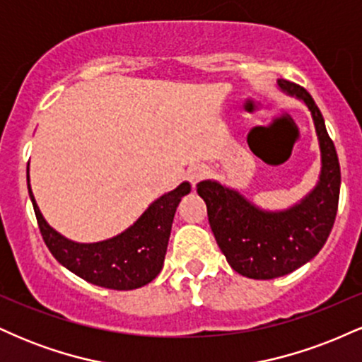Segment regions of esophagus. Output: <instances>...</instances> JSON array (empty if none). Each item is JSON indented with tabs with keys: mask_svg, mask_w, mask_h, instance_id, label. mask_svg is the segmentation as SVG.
Masks as SVG:
<instances>
[{
	"mask_svg": "<svg viewBox=\"0 0 362 362\" xmlns=\"http://www.w3.org/2000/svg\"><path fill=\"white\" fill-rule=\"evenodd\" d=\"M206 173H207V170H206L204 165H195V167H192L189 170V172H187V177H189L190 184L195 185L199 180H201L202 177L206 175Z\"/></svg>",
	"mask_w": 362,
	"mask_h": 362,
	"instance_id": "1",
	"label": "esophagus"
}]
</instances>
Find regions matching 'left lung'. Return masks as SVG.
<instances>
[{
  "mask_svg": "<svg viewBox=\"0 0 362 362\" xmlns=\"http://www.w3.org/2000/svg\"><path fill=\"white\" fill-rule=\"evenodd\" d=\"M279 86L305 102L313 115L322 151V173L313 192L288 211L267 213L218 182L197 185L228 264L250 279L286 276L313 259L334 228L339 207L340 165L322 112L303 86L288 80H279Z\"/></svg>",
  "mask_w": 362,
  "mask_h": 362,
  "instance_id": "8db88e82",
  "label": "left lung"
}]
</instances>
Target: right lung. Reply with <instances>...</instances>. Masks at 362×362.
I'll return each mask as SVG.
<instances>
[{"label": "right lung", "instance_id": "obj_1", "mask_svg": "<svg viewBox=\"0 0 362 362\" xmlns=\"http://www.w3.org/2000/svg\"><path fill=\"white\" fill-rule=\"evenodd\" d=\"M189 192L190 185L184 182L172 192L161 195L138 221L115 238L100 243H74L45 223L28 184L40 235L56 260L91 284L117 291L141 288L160 274L173 216L180 199Z\"/></svg>", "mask_w": 362, "mask_h": 362}]
</instances>
